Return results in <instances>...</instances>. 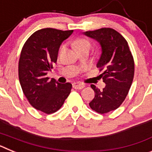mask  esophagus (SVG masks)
<instances>
[{"instance_id": "esophagus-1", "label": "esophagus", "mask_w": 152, "mask_h": 152, "mask_svg": "<svg viewBox=\"0 0 152 152\" xmlns=\"http://www.w3.org/2000/svg\"><path fill=\"white\" fill-rule=\"evenodd\" d=\"M73 88L75 89H83V88L85 87L84 84H81V83H78V82H75L73 83Z\"/></svg>"}]
</instances>
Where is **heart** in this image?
<instances>
[{"mask_svg":"<svg viewBox=\"0 0 152 152\" xmlns=\"http://www.w3.org/2000/svg\"><path fill=\"white\" fill-rule=\"evenodd\" d=\"M75 45H76V48L79 50V49H83V48H91V42L88 39H78L76 42ZM64 49V45H61L59 48V50H58V53L61 54Z\"/></svg>","mask_w":152,"mask_h":152,"instance_id":"1","label":"heart"}]
</instances>
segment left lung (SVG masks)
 I'll return each mask as SVG.
<instances>
[{
  "mask_svg": "<svg viewBox=\"0 0 152 152\" xmlns=\"http://www.w3.org/2000/svg\"><path fill=\"white\" fill-rule=\"evenodd\" d=\"M84 34L101 45L102 54L96 67L103 72L100 76L106 84L102 91L91 84L95 96L89 105L98 113H107L120 107L128 94L135 72L133 56L126 39L112 28L87 31Z\"/></svg>",
  "mask_w": 152,
  "mask_h": 152,
  "instance_id": "obj_1",
  "label": "left lung"
}]
</instances>
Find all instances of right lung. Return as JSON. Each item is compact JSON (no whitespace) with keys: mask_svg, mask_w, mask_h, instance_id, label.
<instances>
[{"mask_svg":"<svg viewBox=\"0 0 152 152\" xmlns=\"http://www.w3.org/2000/svg\"><path fill=\"white\" fill-rule=\"evenodd\" d=\"M72 30L45 28L36 31L24 43L19 60V80L24 95L35 109L46 114L56 113L71 93L72 85L59 84L46 77L57 61L61 42Z\"/></svg>","mask_w":152,"mask_h":152,"instance_id":"right-lung-1","label":"right lung"}]
</instances>
